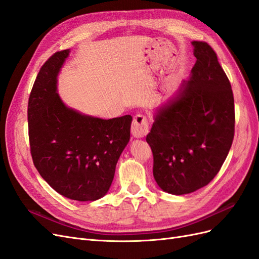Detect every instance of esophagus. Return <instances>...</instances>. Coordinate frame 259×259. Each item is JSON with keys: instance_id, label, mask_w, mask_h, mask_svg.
<instances>
[{"instance_id": "34e87169", "label": "esophagus", "mask_w": 259, "mask_h": 259, "mask_svg": "<svg viewBox=\"0 0 259 259\" xmlns=\"http://www.w3.org/2000/svg\"><path fill=\"white\" fill-rule=\"evenodd\" d=\"M132 135L135 138H143L149 132V120L146 115L137 114L132 123Z\"/></svg>"}]
</instances>
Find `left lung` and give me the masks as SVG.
I'll return each mask as SVG.
<instances>
[{
    "instance_id": "left-lung-1",
    "label": "left lung",
    "mask_w": 259,
    "mask_h": 259,
    "mask_svg": "<svg viewBox=\"0 0 259 259\" xmlns=\"http://www.w3.org/2000/svg\"><path fill=\"white\" fill-rule=\"evenodd\" d=\"M197 61L177 95L158 109L147 143L163 191L191 193L217 175L234 136L231 84L206 42L193 41Z\"/></svg>"
}]
</instances>
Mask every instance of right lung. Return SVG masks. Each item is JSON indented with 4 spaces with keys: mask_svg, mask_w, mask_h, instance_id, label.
I'll use <instances>...</instances> for the list:
<instances>
[{
    "mask_svg": "<svg viewBox=\"0 0 259 259\" xmlns=\"http://www.w3.org/2000/svg\"><path fill=\"white\" fill-rule=\"evenodd\" d=\"M69 53L60 51L48 59L30 93V151L37 171L55 191L71 200L95 201L112 184L133 117L104 120L62 103L57 75Z\"/></svg>",
    "mask_w": 259,
    "mask_h": 259,
    "instance_id": "obj_1",
    "label": "right lung"
}]
</instances>
